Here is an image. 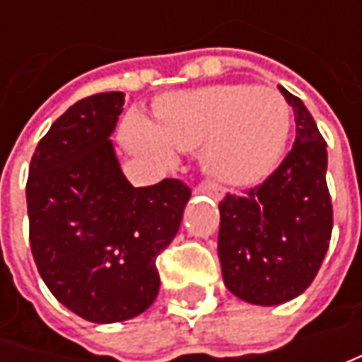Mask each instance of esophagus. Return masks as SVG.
<instances>
[{"mask_svg": "<svg viewBox=\"0 0 362 362\" xmlns=\"http://www.w3.org/2000/svg\"><path fill=\"white\" fill-rule=\"evenodd\" d=\"M195 193H203V195H211L216 199H223V189L216 185V183H202L195 189Z\"/></svg>", "mask_w": 362, "mask_h": 362, "instance_id": "34e87169", "label": "esophagus"}]
</instances>
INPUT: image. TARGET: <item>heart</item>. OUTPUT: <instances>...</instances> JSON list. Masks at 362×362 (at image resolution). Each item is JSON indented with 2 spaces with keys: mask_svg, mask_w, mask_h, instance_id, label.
Listing matches in <instances>:
<instances>
[{
  "mask_svg": "<svg viewBox=\"0 0 362 362\" xmlns=\"http://www.w3.org/2000/svg\"><path fill=\"white\" fill-rule=\"evenodd\" d=\"M292 112L272 86L216 84L173 92L155 108V122L131 117L127 143L169 163L175 148L202 146L203 169L230 185L256 183L274 169L290 136Z\"/></svg>",
  "mask_w": 362,
  "mask_h": 362,
  "instance_id": "1",
  "label": "heart"
}]
</instances>
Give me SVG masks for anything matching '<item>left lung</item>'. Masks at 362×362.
<instances>
[{
    "label": "left lung",
    "instance_id": "obj_1",
    "mask_svg": "<svg viewBox=\"0 0 362 362\" xmlns=\"http://www.w3.org/2000/svg\"><path fill=\"white\" fill-rule=\"evenodd\" d=\"M278 88L294 110L292 151L259 187L219 203L223 284L257 306L288 302L313 284L332 233L327 143L304 103Z\"/></svg>",
    "mask_w": 362,
    "mask_h": 362
}]
</instances>
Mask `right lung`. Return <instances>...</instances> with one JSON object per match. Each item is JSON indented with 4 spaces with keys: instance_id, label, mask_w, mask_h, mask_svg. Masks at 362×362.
<instances>
[{
    "instance_id": "add662e5",
    "label": "right lung",
    "mask_w": 362,
    "mask_h": 362,
    "mask_svg": "<svg viewBox=\"0 0 362 362\" xmlns=\"http://www.w3.org/2000/svg\"><path fill=\"white\" fill-rule=\"evenodd\" d=\"M122 92L78 100L35 146L25 185L42 280L88 322L134 318L159 294L157 256L173 242L191 191L177 179L132 187L110 134Z\"/></svg>"
}]
</instances>
